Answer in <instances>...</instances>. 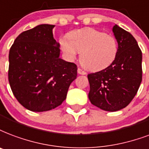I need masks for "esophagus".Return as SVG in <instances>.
Here are the masks:
<instances>
[{"instance_id":"34e87169","label":"esophagus","mask_w":149,"mask_h":149,"mask_svg":"<svg viewBox=\"0 0 149 149\" xmlns=\"http://www.w3.org/2000/svg\"><path fill=\"white\" fill-rule=\"evenodd\" d=\"M77 72L79 74H81V75H86L87 74V72H85L84 70H82L81 68H78V70H77Z\"/></svg>"}]
</instances>
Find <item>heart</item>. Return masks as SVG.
I'll return each instance as SVG.
<instances>
[{"label": "heart", "mask_w": 149, "mask_h": 149, "mask_svg": "<svg viewBox=\"0 0 149 149\" xmlns=\"http://www.w3.org/2000/svg\"><path fill=\"white\" fill-rule=\"evenodd\" d=\"M60 45L62 51L72 59L79 52L80 63L91 71L109 66L115 60L118 51L115 37L93 28L70 32L68 39L62 38L60 40Z\"/></svg>", "instance_id": "1"}]
</instances>
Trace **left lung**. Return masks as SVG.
Instances as JSON below:
<instances>
[{
	"instance_id": "obj_1",
	"label": "left lung",
	"mask_w": 149,
	"mask_h": 149,
	"mask_svg": "<svg viewBox=\"0 0 149 149\" xmlns=\"http://www.w3.org/2000/svg\"><path fill=\"white\" fill-rule=\"evenodd\" d=\"M112 32L118 43L115 60L105 70L87 75L91 104L109 112L127 106L142 80V53L138 42L117 25Z\"/></svg>"
}]
</instances>
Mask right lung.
Wrapping results in <instances>:
<instances>
[{"label":"right lung","instance_id":"right-lung-1","mask_svg":"<svg viewBox=\"0 0 149 149\" xmlns=\"http://www.w3.org/2000/svg\"><path fill=\"white\" fill-rule=\"evenodd\" d=\"M54 25L42 24L22 32L9 51L8 81L13 95L33 112L53 109L66 98L77 66L60 58Z\"/></svg>","mask_w":149,"mask_h":149}]
</instances>
